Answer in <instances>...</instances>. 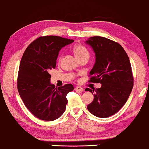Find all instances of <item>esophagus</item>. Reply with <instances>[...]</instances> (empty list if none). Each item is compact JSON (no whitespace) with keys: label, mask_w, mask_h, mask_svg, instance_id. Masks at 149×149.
Listing matches in <instances>:
<instances>
[{"label":"esophagus","mask_w":149,"mask_h":149,"mask_svg":"<svg viewBox=\"0 0 149 149\" xmlns=\"http://www.w3.org/2000/svg\"><path fill=\"white\" fill-rule=\"evenodd\" d=\"M74 90H75V91H79V92H83V91H84L83 88H82V87H75V88H74Z\"/></svg>","instance_id":"esophagus-1"}]
</instances>
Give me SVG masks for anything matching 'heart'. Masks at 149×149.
Wrapping results in <instances>:
<instances>
[{"label": "heart", "mask_w": 149, "mask_h": 149, "mask_svg": "<svg viewBox=\"0 0 149 149\" xmlns=\"http://www.w3.org/2000/svg\"><path fill=\"white\" fill-rule=\"evenodd\" d=\"M73 52H74L75 56L79 60L81 58L88 56H89V52L88 49L83 44H77L73 48ZM61 60V56L59 58L58 60Z\"/></svg>", "instance_id": "1"}]
</instances>
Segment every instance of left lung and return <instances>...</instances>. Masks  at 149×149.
Returning a JSON list of instances; mask_svg holds the SVG:
<instances>
[{
	"mask_svg": "<svg viewBox=\"0 0 149 149\" xmlns=\"http://www.w3.org/2000/svg\"><path fill=\"white\" fill-rule=\"evenodd\" d=\"M95 53V64L90 71V83H101L96 89L87 88L94 100L87 109L99 118L109 117L117 113L128 100L134 85V77L128 56L118 42L95 36L86 41Z\"/></svg>",
	"mask_w": 149,
	"mask_h": 149,
	"instance_id": "8db88e82",
	"label": "left lung"
}]
</instances>
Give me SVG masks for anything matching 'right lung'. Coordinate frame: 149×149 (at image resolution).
Listing matches in <instances>:
<instances>
[{"instance_id":"add662e5","label":"right lung","mask_w":149,"mask_h":149,"mask_svg":"<svg viewBox=\"0 0 149 149\" xmlns=\"http://www.w3.org/2000/svg\"><path fill=\"white\" fill-rule=\"evenodd\" d=\"M73 42L56 36H42L32 42L23 54L17 89L27 108L39 119L53 121L65 111L66 95L74 87L72 84L55 87L50 83L49 72L56 68L60 49Z\"/></svg>"}]
</instances>
